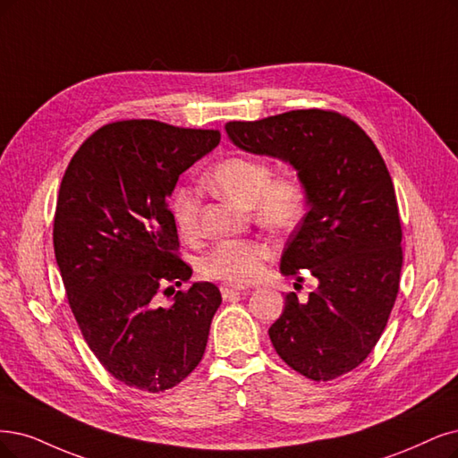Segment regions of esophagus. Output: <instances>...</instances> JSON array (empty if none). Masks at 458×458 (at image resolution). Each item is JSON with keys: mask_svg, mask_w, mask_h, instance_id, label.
<instances>
[{"mask_svg": "<svg viewBox=\"0 0 458 458\" xmlns=\"http://www.w3.org/2000/svg\"><path fill=\"white\" fill-rule=\"evenodd\" d=\"M220 293H223L225 300H230L233 296L243 294L245 289H243V286H235V284H223V286H220Z\"/></svg>", "mask_w": 458, "mask_h": 458, "instance_id": "esophagus-1", "label": "esophagus"}]
</instances>
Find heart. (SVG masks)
Returning <instances> with one entry per match:
<instances>
[{"instance_id": "b5f03b06", "label": "heart", "mask_w": 458, "mask_h": 458, "mask_svg": "<svg viewBox=\"0 0 458 458\" xmlns=\"http://www.w3.org/2000/svg\"><path fill=\"white\" fill-rule=\"evenodd\" d=\"M267 160L233 155L218 162L208 175V184L218 194L250 206L259 223L269 230H294L308 213V191L294 174L272 177ZM174 223L184 238L198 230L199 201L192 189H177L172 196ZM272 247L260 240H232L218 243L201 260V272L211 279L245 284L262 274Z\"/></svg>"}]
</instances>
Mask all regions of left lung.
Instances as JSON below:
<instances>
[{
  "instance_id": "8db88e82",
  "label": "left lung",
  "mask_w": 458,
  "mask_h": 458,
  "mask_svg": "<svg viewBox=\"0 0 458 458\" xmlns=\"http://www.w3.org/2000/svg\"><path fill=\"white\" fill-rule=\"evenodd\" d=\"M225 128L235 147L289 162L306 184L310 211L286 242L281 274L310 269L318 286L303 303L286 294L267 334L298 374L340 377L376 347L400 289L402 226L385 160L335 111L298 109Z\"/></svg>"
}]
</instances>
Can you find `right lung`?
<instances>
[{
  "instance_id": "add662e5",
  "label": "right lung",
  "mask_w": 458,
  "mask_h": 458,
  "mask_svg": "<svg viewBox=\"0 0 458 458\" xmlns=\"http://www.w3.org/2000/svg\"><path fill=\"white\" fill-rule=\"evenodd\" d=\"M220 141L218 130L123 121L94 131L67 165L55 213V255L84 342L109 374L164 393L199 364L220 293L177 257L167 198ZM175 293V291H174Z\"/></svg>"
}]
</instances>
